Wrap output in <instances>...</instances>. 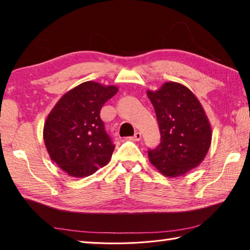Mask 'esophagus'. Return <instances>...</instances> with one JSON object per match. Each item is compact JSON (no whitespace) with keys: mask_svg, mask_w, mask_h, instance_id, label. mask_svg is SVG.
I'll return each mask as SVG.
<instances>
[{"mask_svg":"<svg viewBox=\"0 0 250 250\" xmlns=\"http://www.w3.org/2000/svg\"><path fill=\"white\" fill-rule=\"evenodd\" d=\"M141 139H142V134H141L140 132H135L134 135H133V140L134 141H140Z\"/></svg>","mask_w":250,"mask_h":250,"instance_id":"1","label":"esophagus"}]
</instances>
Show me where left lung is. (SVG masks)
Listing matches in <instances>:
<instances>
[{
	"instance_id": "8db88e82",
	"label": "left lung",
	"mask_w": 250,
	"mask_h": 250,
	"mask_svg": "<svg viewBox=\"0 0 250 250\" xmlns=\"http://www.w3.org/2000/svg\"><path fill=\"white\" fill-rule=\"evenodd\" d=\"M147 97L161 132V143L148 149L149 162L166 177L187 174L204 160L211 145V125L200 102L176 82L147 90Z\"/></svg>"
}]
</instances>
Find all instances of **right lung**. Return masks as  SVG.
I'll return each instance as SVG.
<instances>
[{
    "label": "right lung",
    "instance_id": "add662e5",
    "mask_svg": "<svg viewBox=\"0 0 250 250\" xmlns=\"http://www.w3.org/2000/svg\"><path fill=\"white\" fill-rule=\"evenodd\" d=\"M113 85L84 82L60 98L44 122L43 140L51 160L72 177H87L110 161L115 144L101 119Z\"/></svg>",
    "mask_w": 250,
    "mask_h": 250
}]
</instances>
